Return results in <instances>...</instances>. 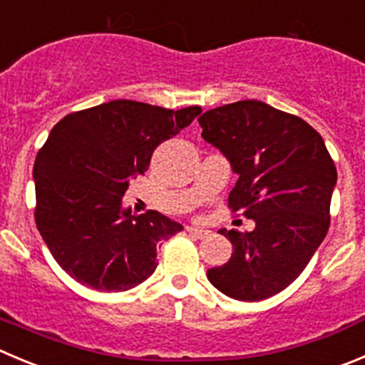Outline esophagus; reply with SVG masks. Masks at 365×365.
Instances as JSON below:
<instances>
[{
  "label": "esophagus",
  "instance_id": "1",
  "mask_svg": "<svg viewBox=\"0 0 365 365\" xmlns=\"http://www.w3.org/2000/svg\"><path fill=\"white\" fill-rule=\"evenodd\" d=\"M187 232H189V236H192V237H198V240H203V237H207V236H209V230L196 229V227H187Z\"/></svg>",
  "mask_w": 365,
  "mask_h": 365
}]
</instances>
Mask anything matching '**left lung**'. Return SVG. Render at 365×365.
Listing matches in <instances>:
<instances>
[{
	"label": "left lung",
	"instance_id": "left-lung-1",
	"mask_svg": "<svg viewBox=\"0 0 365 365\" xmlns=\"http://www.w3.org/2000/svg\"><path fill=\"white\" fill-rule=\"evenodd\" d=\"M198 122L240 176L229 207L255 221L252 232L220 230L232 255L207 277L229 297L263 301L301 275L328 234L336 167L308 122L261 101L220 106Z\"/></svg>",
	"mask_w": 365,
	"mask_h": 365
}]
</instances>
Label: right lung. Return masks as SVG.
<instances>
[{
	"mask_svg": "<svg viewBox=\"0 0 365 365\" xmlns=\"http://www.w3.org/2000/svg\"><path fill=\"white\" fill-rule=\"evenodd\" d=\"M202 113L110 101L66 115L34 163L36 225L70 277L98 292H125L151 277L162 241L183 229L156 210L122 207L129 178L144 175L153 151Z\"/></svg>",
	"mask_w": 365,
	"mask_h": 365,
	"instance_id": "right-lung-1",
	"label": "right lung"
}]
</instances>
